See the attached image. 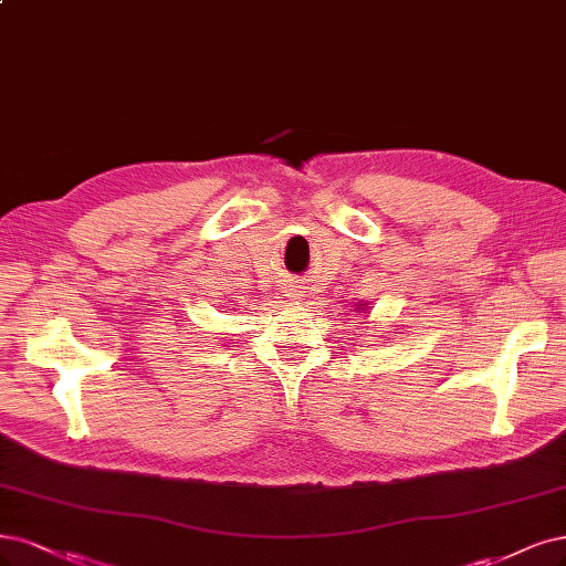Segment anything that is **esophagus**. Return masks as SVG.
I'll list each match as a JSON object with an SVG mask.
<instances>
[{"mask_svg":"<svg viewBox=\"0 0 566 566\" xmlns=\"http://www.w3.org/2000/svg\"><path fill=\"white\" fill-rule=\"evenodd\" d=\"M285 292H287V297H300V292H302V285L295 281V283H290L287 287H285Z\"/></svg>","mask_w":566,"mask_h":566,"instance_id":"esophagus-1","label":"esophagus"}]
</instances>
